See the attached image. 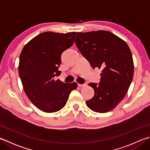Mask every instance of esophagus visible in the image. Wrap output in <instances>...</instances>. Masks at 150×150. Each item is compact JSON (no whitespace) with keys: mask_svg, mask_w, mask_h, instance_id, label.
<instances>
[{"mask_svg":"<svg viewBox=\"0 0 150 150\" xmlns=\"http://www.w3.org/2000/svg\"><path fill=\"white\" fill-rule=\"evenodd\" d=\"M86 86V84H78V86L80 87V88L84 87V86Z\"/></svg>","mask_w":150,"mask_h":150,"instance_id":"1","label":"esophagus"}]
</instances>
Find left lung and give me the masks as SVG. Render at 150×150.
<instances>
[{
    "mask_svg": "<svg viewBox=\"0 0 150 150\" xmlns=\"http://www.w3.org/2000/svg\"><path fill=\"white\" fill-rule=\"evenodd\" d=\"M75 44L93 69H102L99 84L90 83L94 96L86 101L96 112L114 109L127 93L133 80L134 64L125 42L112 32H77Z\"/></svg>",
    "mask_w": 150,
    "mask_h": 150,
    "instance_id": "8db88e82",
    "label": "left lung"
}]
</instances>
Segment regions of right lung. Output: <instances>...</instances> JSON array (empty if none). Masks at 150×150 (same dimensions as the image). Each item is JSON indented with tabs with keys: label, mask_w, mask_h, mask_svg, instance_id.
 <instances>
[{
	"label": "right lung",
	"mask_w": 150,
	"mask_h": 150,
	"mask_svg": "<svg viewBox=\"0 0 150 150\" xmlns=\"http://www.w3.org/2000/svg\"><path fill=\"white\" fill-rule=\"evenodd\" d=\"M76 32L38 34L23 47L19 57V74L29 99L45 112H55L65 106L77 84L64 83L56 77L62 53L73 45Z\"/></svg>",
	"instance_id": "obj_1"
}]
</instances>
